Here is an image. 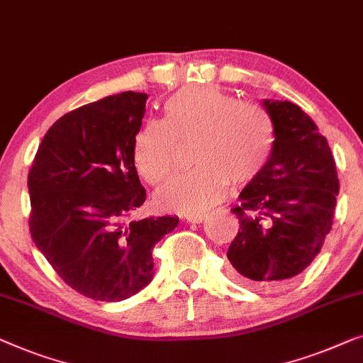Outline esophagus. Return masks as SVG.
I'll return each mask as SVG.
<instances>
[{
    "instance_id": "obj_1",
    "label": "esophagus",
    "mask_w": 363,
    "mask_h": 363,
    "mask_svg": "<svg viewBox=\"0 0 363 363\" xmlns=\"http://www.w3.org/2000/svg\"><path fill=\"white\" fill-rule=\"evenodd\" d=\"M206 218V213H196V216H186V220L189 223H202Z\"/></svg>"
}]
</instances>
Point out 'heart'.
<instances>
[{
  "label": "heart",
  "instance_id": "heart-1",
  "mask_svg": "<svg viewBox=\"0 0 363 363\" xmlns=\"http://www.w3.org/2000/svg\"><path fill=\"white\" fill-rule=\"evenodd\" d=\"M164 121L151 120L136 133L133 157L147 184L174 171L177 143L196 141V171L167 181L156 192L162 211L201 213L222 201L228 182L248 186L267 169L277 146V126L263 106L247 104L216 85L186 86L169 96Z\"/></svg>",
  "mask_w": 363,
  "mask_h": 363
}]
</instances>
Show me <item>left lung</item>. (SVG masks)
<instances>
[{
  "mask_svg": "<svg viewBox=\"0 0 363 363\" xmlns=\"http://www.w3.org/2000/svg\"><path fill=\"white\" fill-rule=\"evenodd\" d=\"M277 146L262 176L233 207L240 228L228 247L232 277L255 289L289 283L311 264L333 228L335 161L318 125L291 101H263Z\"/></svg>",
  "mask_w": 363,
  "mask_h": 363,
  "instance_id": "left-lung-1",
  "label": "left lung"
}]
</instances>
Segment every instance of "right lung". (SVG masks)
<instances>
[{"mask_svg":"<svg viewBox=\"0 0 363 363\" xmlns=\"http://www.w3.org/2000/svg\"><path fill=\"white\" fill-rule=\"evenodd\" d=\"M146 94L75 108L45 133L28 176L29 232L62 281L95 301L131 298L152 279V247L177 217L130 220L143 206L133 145Z\"/></svg>","mask_w":363,"mask_h":363,"instance_id":"1","label":"right lung"}]
</instances>
